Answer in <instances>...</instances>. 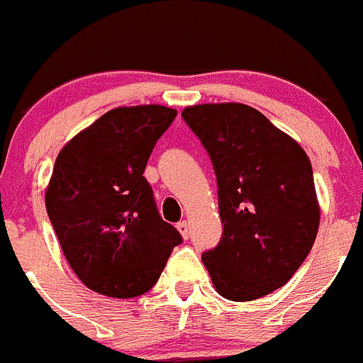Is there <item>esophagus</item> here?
Here are the masks:
<instances>
[{"mask_svg": "<svg viewBox=\"0 0 363 363\" xmlns=\"http://www.w3.org/2000/svg\"><path fill=\"white\" fill-rule=\"evenodd\" d=\"M177 230L181 233L182 238H188V236H190V223H188V221H181V223H177Z\"/></svg>", "mask_w": 363, "mask_h": 363, "instance_id": "esophagus-1", "label": "esophagus"}]
</instances>
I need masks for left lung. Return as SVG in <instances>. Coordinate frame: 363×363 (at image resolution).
<instances>
[{
  "mask_svg": "<svg viewBox=\"0 0 363 363\" xmlns=\"http://www.w3.org/2000/svg\"><path fill=\"white\" fill-rule=\"evenodd\" d=\"M182 118L212 158L219 188L223 238L203 264L221 297L260 299L294 277L318 236L308 155L243 103L186 106Z\"/></svg>",
  "mask_w": 363,
  "mask_h": 363,
  "instance_id": "left-lung-1",
  "label": "left lung"
}]
</instances>
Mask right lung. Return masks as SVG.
<instances>
[{
    "label": "right lung",
    "mask_w": 363,
    "mask_h": 363,
    "mask_svg": "<svg viewBox=\"0 0 363 363\" xmlns=\"http://www.w3.org/2000/svg\"><path fill=\"white\" fill-rule=\"evenodd\" d=\"M175 116L162 105L118 106L73 136L55 160L45 210L69 267L92 291L144 295L182 242L158 214L144 177Z\"/></svg>",
    "instance_id": "right-lung-1"
}]
</instances>
